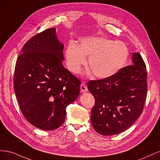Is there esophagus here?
Instances as JSON below:
<instances>
[{"label":"esophagus","instance_id":"esophagus-1","mask_svg":"<svg viewBox=\"0 0 160 160\" xmlns=\"http://www.w3.org/2000/svg\"><path fill=\"white\" fill-rule=\"evenodd\" d=\"M81 90L82 92H86V91H88V88H87L86 85L84 83H81Z\"/></svg>","mask_w":160,"mask_h":160}]
</instances>
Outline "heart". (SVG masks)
Wrapping results in <instances>:
<instances>
[{
	"mask_svg": "<svg viewBox=\"0 0 160 160\" xmlns=\"http://www.w3.org/2000/svg\"><path fill=\"white\" fill-rule=\"evenodd\" d=\"M129 55L123 42L101 37H92L81 41L79 47L74 43L67 46L65 56L71 71L78 72L82 65H88L94 77L105 79L113 76L122 68Z\"/></svg>",
	"mask_w": 160,
	"mask_h": 160,
	"instance_id": "heart-1",
	"label": "heart"
}]
</instances>
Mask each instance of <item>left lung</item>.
<instances>
[{
	"label": "left lung",
	"instance_id": "8db88e82",
	"mask_svg": "<svg viewBox=\"0 0 160 160\" xmlns=\"http://www.w3.org/2000/svg\"><path fill=\"white\" fill-rule=\"evenodd\" d=\"M132 60L133 65L113 76L88 82V88L95 98L91 125L99 134L123 132L142 113L148 93L146 66L139 52L133 53Z\"/></svg>",
	"mask_w": 160,
	"mask_h": 160
}]
</instances>
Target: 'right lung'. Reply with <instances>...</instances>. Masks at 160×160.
Segmentation results:
<instances>
[{
  "label": "right lung",
  "instance_id": "add662e5",
  "mask_svg": "<svg viewBox=\"0 0 160 160\" xmlns=\"http://www.w3.org/2000/svg\"><path fill=\"white\" fill-rule=\"evenodd\" d=\"M64 46L55 28L31 37L17 58L14 90L24 117L34 126L51 131L61 127L66 108L79 95L81 81L62 65Z\"/></svg>",
  "mask_w": 160,
  "mask_h": 160
}]
</instances>
